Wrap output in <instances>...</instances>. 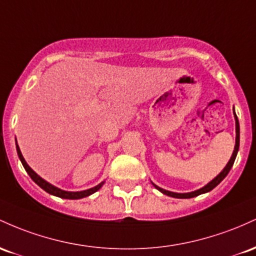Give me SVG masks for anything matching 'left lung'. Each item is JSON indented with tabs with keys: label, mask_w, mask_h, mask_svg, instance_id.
Segmentation results:
<instances>
[{
	"label": "left lung",
	"mask_w": 256,
	"mask_h": 256,
	"mask_svg": "<svg viewBox=\"0 0 256 256\" xmlns=\"http://www.w3.org/2000/svg\"><path fill=\"white\" fill-rule=\"evenodd\" d=\"M238 148H240V123H238V120H237V116H236V145H234V154H232L231 158H230L228 163L226 164L225 168H224V170L221 172V173L218 175L215 179L212 180L208 184V185H206L204 188H200V190L197 191H194V192H190V194H175V192H170V191H166V190H163V188H158L157 185H154V184H152V185L154 186V188H157V190L162 192V194H166V196H170V197H175V198H192V197H196L198 194H206V192H209L213 190L214 188H216L219 184L222 182L224 179H225L226 175L228 174L230 169L232 168V166H234V160H236V156H237V152H238Z\"/></svg>",
	"instance_id": "1"
}]
</instances>
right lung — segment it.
Segmentation results:
<instances>
[{"mask_svg":"<svg viewBox=\"0 0 256 256\" xmlns=\"http://www.w3.org/2000/svg\"><path fill=\"white\" fill-rule=\"evenodd\" d=\"M16 152H18L19 158H20V160H22V166H24L25 170H26L28 174L30 175L31 179H32L34 182H35L37 184V185L40 186V188H43V190H44L46 192H48V194H53V196H56V197H60V198H66V200H80V198L87 197V196H90V194H94V192H96L98 190H99L100 188H102V184H104V182H100L99 185L96 186V188H90V190H86V191H80V192H68V191H62V190H60V188H56V186L50 185V184L46 182V180H43L41 176H38V175H37V174L35 173V172H34L32 169H31L30 166H28V163L25 162L24 157H22V152H20V148H19L18 144H16Z\"/></svg>","mask_w":256,"mask_h":256,"instance_id":"right-lung-1","label":"right lung"}]
</instances>
